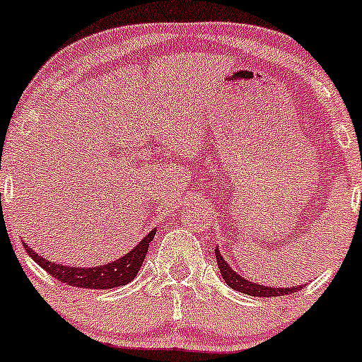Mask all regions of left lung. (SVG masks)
I'll use <instances>...</instances> for the list:
<instances>
[{
  "label": "left lung",
  "instance_id": "left-lung-1",
  "mask_svg": "<svg viewBox=\"0 0 362 362\" xmlns=\"http://www.w3.org/2000/svg\"><path fill=\"white\" fill-rule=\"evenodd\" d=\"M216 259H217V266L221 269V276L226 281L228 286H231L233 290L240 291V293L250 295V297H281V295H290L293 291L300 290L302 286H278V288H273V286H266V285H259V283L250 281V279L243 278L233 269L231 266L224 260L223 255H221L219 247L216 248Z\"/></svg>",
  "mask_w": 362,
  "mask_h": 362
}]
</instances>
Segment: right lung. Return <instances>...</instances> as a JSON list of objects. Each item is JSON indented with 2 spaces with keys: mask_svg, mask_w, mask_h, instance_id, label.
<instances>
[{
  "mask_svg": "<svg viewBox=\"0 0 362 362\" xmlns=\"http://www.w3.org/2000/svg\"><path fill=\"white\" fill-rule=\"evenodd\" d=\"M157 229H151L148 235L141 240L134 248H131L127 254L122 257L112 260V262L103 264V266L95 267H74V266H64V264L52 262L46 260L42 255L36 254L30 247L24 243V248L27 254L34 262H37L46 273H49L58 281L67 283L71 286H77V288H89V290H108V288H117V286L127 285L136 278L139 267H141L143 260L146 257L148 252V245L153 240Z\"/></svg>",
  "mask_w": 362,
  "mask_h": 362,
  "instance_id": "add662e5",
  "label": "right lung"
}]
</instances>
